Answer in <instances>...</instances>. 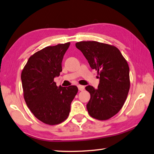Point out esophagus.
<instances>
[{
  "instance_id": "obj_1",
  "label": "esophagus",
  "mask_w": 154,
  "mask_h": 154,
  "mask_svg": "<svg viewBox=\"0 0 154 154\" xmlns=\"http://www.w3.org/2000/svg\"><path fill=\"white\" fill-rule=\"evenodd\" d=\"M78 88L80 91H82L83 90H85V86L82 85H78Z\"/></svg>"
}]
</instances>
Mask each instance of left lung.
Segmentation results:
<instances>
[{
	"label": "left lung",
	"instance_id": "obj_1",
	"mask_svg": "<svg viewBox=\"0 0 154 154\" xmlns=\"http://www.w3.org/2000/svg\"><path fill=\"white\" fill-rule=\"evenodd\" d=\"M76 47L99 75L98 88L90 85L85 88L91 94L86 104L89 115L98 120L109 119L121 109L128 94V63L115 46L92 41L78 42Z\"/></svg>",
	"mask_w": 154,
	"mask_h": 154
}]
</instances>
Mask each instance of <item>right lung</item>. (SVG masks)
Listing matches in <instances>:
<instances>
[{
    "instance_id": "right-lung-1",
    "label": "right lung",
    "mask_w": 154,
    "mask_h": 154,
    "mask_svg": "<svg viewBox=\"0 0 154 154\" xmlns=\"http://www.w3.org/2000/svg\"><path fill=\"white\" fill-rule=\"evenodd\" d=\"M69 44L48 46L36 52L29 58L21 73L26 104L35 117L50 125L68 118L78 91L76 86L58 87L54 81L62 71V60Z\"/></svg>"
}]
</instances>
